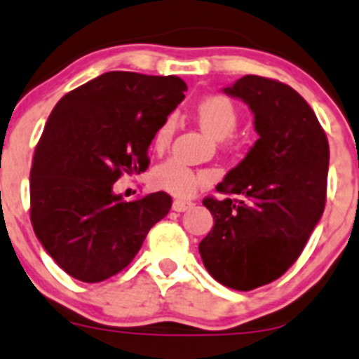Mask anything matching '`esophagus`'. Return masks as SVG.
<instances>
[{
  "instance_id": "34e87169",
  "label": "esophagus",
  "mask_w": 359,
  "mask_h": 359,
  "mask_svg": "<svg viewBox=\"0 0 359 359\" xmlns=\"http://www.w3.org/2000/svg\"><path fill=\"white\" fill-rule=\"evenodd\" d=\"M193 201H186V200H175L173 201V205H172V208L175 212H186V210H189L191 207H193Z\"/></svg>"
}]
</instances>
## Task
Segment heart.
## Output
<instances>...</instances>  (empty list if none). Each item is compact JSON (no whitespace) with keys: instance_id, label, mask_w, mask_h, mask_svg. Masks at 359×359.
<instances>
[{"instance_id":"1","label":"heart","mask_w":359,"mask_h":359,"mask_svg":"<svg viewBox=\"0 0 359 359\" xmlns=\"http://www.w3.org/2000/svg\"><path fill=\"white\" fill-rule=\"evenodd\" d=\"M194 116H196L200 126L212 135L217 140L231 137L238 126L240 114L235 103L222 95H210L205 96L196 107H194ZM173 123L172 117L165 121L158 128L154 135V147L165 149L168 145L170 138L173 135ZM152 186L158 189L166 191L177 198H191L198 189L207 187L214 180V173L208 170L191 168L180 159L172 158L166 159L165 163L156 166L151 173Z\"/></svg>"}]
</instances>
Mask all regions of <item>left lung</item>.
Masks as SVG:
<instances>
[{
	"instance_id": "obj_1",
	"label": "left lung",
	"mask_w": 359,
	"mask_h": 359,
	"mask_svg": "<svg viewBox=\"0 0 359 359\" xmlns=\"http://www.w3.org/2000/svg\"><path fill=\"white\" fill-rule=\"evenodd\" d=\"M224 93L249 105L259 138L215 187L226 196L203 200L215 222L198 249L217 283L250 291L287 272L321 219L330 145L287 83L245 75Z\"/></svg>"
}]
</instances>
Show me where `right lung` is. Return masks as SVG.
<instances>
[{
    "mask_svg": "<svg viewBox=\"0 0 359 359\" xmlns=\"http://www.w3.org/2000/svg\"><path fill=\"white\" fill-rule=\"evenodd\" d=\"M186 91L179 76L109 72L50 112L34 149L29 215L36 238L73 279L102 283L119 273L170 212V194L126 201L114 184L149 168V145Z\"/></svg>",
    "mask_w": 359,
    "mask_h": 359,
    "instance_id": "right-lung-1",
    "label": "right lung"
}]
</instances>
